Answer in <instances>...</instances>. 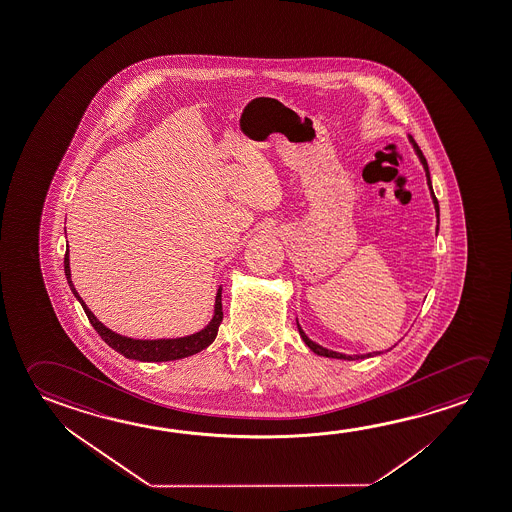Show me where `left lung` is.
Wrapping results in <instances>:
<instances>
[{"label": "left lung", "mask_w": 512, "mask_h": 512, "mask_svg": "<svg viewBox=\"0 0 512 512\" xmlns=\"http://www.w3.org/2000/svg\"><path fill=\"white\" fill-rule=\"evenodd\" d=\"M413 147L417 150L418 158H420V163L424 165L425 175H427V186L431 189V197H433L434 209H436V216L440 218V205H438V200L434 197L433 186H431V175H429V166H427V161H425L424 154H422V150L418 149L417 143L413 142ZM440 223V220H438ZM436 232H438V228H436ZM299 335H301V339L303 342L307 344L315 354H319V356H326V358H337V360H358V358H367V356H374V354L381 353H369V354H354V356H349V354L337 353V351H330V349H326V347L319 346V344H315L314 340L308 339L307 335H305V331L301 330V326L298 324Z\"/></svg>", "instance_id": "obj_1"}]
</instances>
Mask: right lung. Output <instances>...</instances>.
Returning <instances> with one entry per match:
<instances>
[{
  "label": "right lung",
  "instance_id": "1",
  "mask_svg": "<svg viewBox=\"0 0 512 512\" xmlns=\"http://www.w3.org/2000/svg\"><path fill=\"white\" fill-rule=\"evenodd\" d=\"M63 268H65V276L71 287L72 294L78 298L81 307L87 314L88 321L94 326V330L101 335V339L115 349L117 353L124 354L129 360H138V362H170V360H181L188 358L191 354H197L207 346L213 344L221 321H223V308H221V287L216 294V303H214V315L211 323L205 326L204 330L181 337V339H158V340H136L129 337H122L110 328H106L94 314L92 310L85 305V301L81 299L78 291L74 289L71 280V266H69V246L63 257Z\"/></svg>",
  "mask_w": 512,
  "mask_h": 512
}]
</instances>
